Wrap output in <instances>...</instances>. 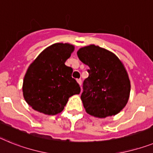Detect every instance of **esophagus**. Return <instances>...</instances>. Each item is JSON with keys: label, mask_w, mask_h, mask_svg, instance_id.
<instances>
[{"label": "esophagus", "mask_w": 153, "mask_h": 153, "mask_svg": "<svg viewBox=\"0 0 153 153\" xmlns=\"http://www.w3.org/2000/svg\"><path fill=\"white\" fill-rule=\"evenodd\" d=\"M77 82H78V83H79V85H82V79H77Z\"/></svg>", "instance_id": "34e87169"}]
</instances>
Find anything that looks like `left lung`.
<instances>
[{"label": "left lung", "instance_id": "1", "mask_svg": "<svg viewBox=\"0 0 153 153\" xmlns=\"http://www.w3.org/2000/svg\"><path fill=\"white\" fill-rule=\"evenodd\" d=\"M77 54L88 66L81 95L85 111L99 118L118 114L127 104L131 90L121 61L112 52L95 45L79 49Z\"/></svg>", "mask_w": 153, "mask_h": 153}]
</instances>
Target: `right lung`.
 Instances as JSON below:
<instances>
[{
  "mask_svg": "<svg viewBox=\"0 0 153 153\" xmlns=\"http://www.w3.org/2000/svg\"><path fill=\"white\" fill-rule=\"evenodd\" d=\"M74 51L68 43H54L30 65L23 81V96L36 111L48 115L61 113L69 97L81 88L71 77L73 69L65 65Z\"/></svg>",
  "mask_w": 153,
  "mask_h": 153,
  "instance_id": "add662e5",
  "label": "right lung"
}]
</instances>
